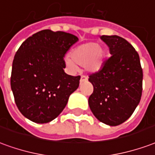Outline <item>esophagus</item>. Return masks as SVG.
Listing matches in <instances>:
<instances>
[{"label": "esophagus", "mask_w": 155, "mask_h": 155, "mask_svg": "<svg viewBox=\"0 0 155 155\" xmlns=\"http://www.w3.org/2000/svg\"><path fill=\"white\" fill-rule=\"evenodd\" d=\"M88 81V78L86 77V76H84V75H82L81 77V83H83V82H85V81Z\"/></svg>", "instance_id": "esophagus-1"}]
</instances>
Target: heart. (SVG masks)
<instances>
[{"label":"heart","instance_id":"heart-1","mask_svg":"<svg viewBox=\"0 0 155 155\" xmlns=\"http://www.w3.org/2000/svg\"><path fill=\"white\" fill-rule=\"evenodd\" d=\"M106 52L98 43L89 42L79 45L72 51L71 57L66 56L65 63L68 69L74 71L77 65H81L89 72H96L100 70L105 61Z\"/></svg>","mask_w":155,"mask_h":155}]
</instances>
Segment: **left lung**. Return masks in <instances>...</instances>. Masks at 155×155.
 I'll list each match as a JSON object with an SVG mask.
<instances>
[{
	"label": "left lung",
	"mask_w": 155,
	"mask_h": 155,
	"mask_svg": "<svg viewBox=\"0 0 155 155\" xmlns=\"http://www.w3.org/2000/svg\"><path fill=\"white\" fill-rule=\"evenodd\" d=\"M100 38L109 47L111 57L89 76L94 86L89 105L98 121L118 126L132 115L140 101L143 71L139 54L127 40L117 35Z\"/></svg>",
	"instance_id": "obj_1"
}]
</instances>
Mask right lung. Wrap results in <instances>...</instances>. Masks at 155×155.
I'll list each match as a JSON object with an SVG mask.
<instances>
[{"label":"right lung","mask_w":155,"mask_h":155,"mask_svg":"<svg viewBox=\"0 0 155 155\" xmlns=\"http://www.w3.org/2000/svg\"><path fill=\"white\" fill-rule=\"evenodd\" d=\"M73 34L44 29L28 38L14 57L10 86L19 112L36 123L57 117L81 76L64 71V57L78 42Z\"/></svg>","instance_id":"right-lung-1"}]
</instances>
